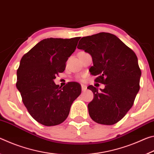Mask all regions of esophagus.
I'll return each mask as SVG.
<instances>
[{"label": "esophagus", "mask_w": 154, "mask_h": 154, "mask_svg": "<svg viewBox=\"0 0 154 154\" xmlns=\"http://www.w3.org/2000/svg\"><path fill=\"white\" fill-rule=\"evenodd\" d=\"M82 91H85L87 90V86L84 84H82Z\"/></svg>", "instance_id": "34e87169"}]
</instances>
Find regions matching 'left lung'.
Listing matches in <instances>:
<instances>
[{
	"label": "left lung",
	"mask_w": 154,
	"mask_h": 154,
	"mask_svg": "<svg viewBox=\"0 0 154 154\" xmlns=\"http://www.w3.org/2000/svg\"><path fill=\"white\" fill-rule=\"evenodd\" d=\"M77 48L89 53L93 66L90 72L104 89L89 85L94 98L88 104L90 118L104 125L116 124L134 104L140 89L141 75L134 52L113 34L100 32L84 36Z\"/></svg>",
	"instance_id": "obj_1"
}]
</instances>
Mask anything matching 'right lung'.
Masks as SVG:
<instances>
[{"instance_id":"add662e5","label":"right lung","mask_w":154,"mask_h":154,"mask_svg":"<svg viewBox=\"0 0 154 154\" xmlns=\"http://www.w3.org/2000/svg\"><path fill=\"white\" fill-rule=\"evenodd\" d=\"M80 37L45 38L21 59L17 71L16 87L28 113L38 123L56 126L69 116L72 103L82 87L70 82L61 88L54 79L66 68Z\"/></svg>"}]
</instances>
